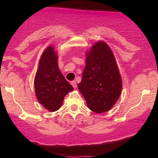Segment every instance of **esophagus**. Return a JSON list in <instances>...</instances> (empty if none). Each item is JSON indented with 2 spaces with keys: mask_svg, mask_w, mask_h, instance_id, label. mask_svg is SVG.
Listing matches in <instances>:
<instances>
[{
  "mask_svg": "<svg viewBox=\"0 0 158 158\" xmlns=\"http://www.w3.org/2000/svg\"><path fill=\"white\" fill-rule=\"evenodd\" d=\"M71 85H72V86H73L74 88H77V81H71Z\"/></svg>",
  "mask_w": 158,
  "mask_h": 158,
  "instance_id": "1",
  "label": "esophagus"
}]
</instances>
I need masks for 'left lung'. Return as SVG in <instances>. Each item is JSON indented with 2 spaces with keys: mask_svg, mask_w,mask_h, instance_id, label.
Here are the masks:
<instances>
[{
  "mask_svg": "<svg viewBox=\"0 0 158 158\" xmlns=\"http://www.w3.org/2000/svg\"><path fill=\"white\" fill-rule=\"evenodd\" d=\"M78 88L89 109L95 113L108 111L118 100L122 78L114 52L105 41H97L86 52L85 67Z\"/></svg>",
  "mask_w": 158,
  "mask_h": 158,
  "instance_id": "left-lung-1",
  "label": "left lung"
}]
</instances>
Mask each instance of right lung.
<instances>
[{"instance_id":"obj_1","label":"right lung","mask_w":158,"mask_h":158,"mask_svg":"<svg viewBox=\"0 0 158 158\" xmlns=\"http://www.w3.org/2000/svg\"><path fill=\"white\" fill-rule=\"evenodd\" d=\"M58 57L57 51L52 45L45 49L34 79L36 98L50 112L59 110L65 96L73 90L59 70Z\"/></svg>"}]
</instances>
